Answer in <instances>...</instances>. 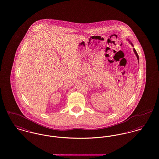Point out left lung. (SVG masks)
Instances as JSON below:
<instances>
[{"label":"left lung","mask_w":159,"mask_h":159,"mask_svg":"<svg viewBox=\"0 0 159 159\" xmlns=\"http://www.w3.org/2000/svg\"><path fill=\"white\" fill-rule=\"evenodd\" d=\"M130 43L133 46V44L131 43L130 41ZM133 51H134V53H135V55H136V56H137V58H138V60L139 61V56H138V54L137 53V52H136V50L134 49V48H133Z\"/></svg>","instance_id":"8db88e82"}]
</instances>
